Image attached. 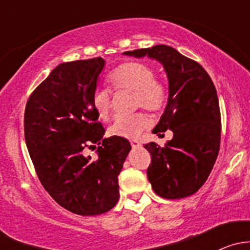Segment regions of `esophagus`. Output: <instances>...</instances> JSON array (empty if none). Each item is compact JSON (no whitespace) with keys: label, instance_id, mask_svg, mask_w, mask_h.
<instances>
[{"label":"esophagus","instance_id":"1","mask_svg":"<svg viewBox=\"0 0 250 250\" xmlns=\"http://www.w3.org/2000/svg\"><path fill=\"white\" fill-rule=\"evenodd\" d=\"M130 145H132V147H139L140 146V143L138 140H132L130 141Z\"/></svg>","mask_w":250,"mask_h":250}]
</instances>
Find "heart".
<instances>
[{"label": "heart", "instance_id": "1", "mask_svg": "<svg viewBox=\"0 0 250 250\" xmlns=\"http://www.w3.org/2000/svg\"><path fill=\"white\" fill-rule=\"evenodd\" d=\"M109 82L113 89L134 90L135 104L151 111H160L168 99V90L165 83L155 78L152 67L139 62H123L109 75ZM92 104L102 120H107L111 113V93L105 88L93 92ZM147 113L137 112L133 115H120L110 127V133L116 137L134 139L150 125Z\"/></svg>", "mask_w": 250, "mask_h": 250}]
</instances>
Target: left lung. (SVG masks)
Wrapping results in <instances>:
<instances>
[{"instance_id":"left-lung-1","label":"left lung","mask_w":250,"mask_h":250,"mask_svg":"<svg viewBox=\"0 0 250 250\" xmlns=\"http://www.w3.org/2000/svg\"><path fill=\"white\" fill-rule=\"evenodd\" d=\"M123 54L157 60L168 77V102L152 133L170 129L173 139L165 147L144 145L151 155L148 181L167 200L193 195L208 179L220 148V109L213 81L198 62L166 44Z\"/></svg>"}]
</instances>
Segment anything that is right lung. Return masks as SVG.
Returning <instances> with one entry per match:
<instances>
[{
    "label": "right lung",
    "instance_id": "add662e5",
    "mask_svg": "<svg viewBox=\"0 0 250 250\" xmlns=\"http://www.w3.org/2000/svg\"><path fill=\"white\" fill-rule=\"evenodd\" d=\"M104 66L103 58L59 64L25 107V141L40 181L55 202L78 215L116 206L118 175L132 148L125 138H104L98 122L92 95ZM90 143L100 145L94 159L83 153Z\"/></svg>",
    "mask_w": 250,
    "mask_h": 250
}]
</instances>
